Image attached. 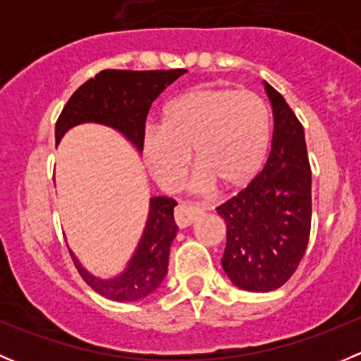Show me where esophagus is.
<instances>
[{
	"instance_id": "34e87169",
	"label": "esophagus",
	"mask_w": 361,
	"mask_h": 361,
	"mask_svg": "<svg viewBox=\"0 0 361 361\" xmlns=\"http://www.w3.org/2000/svg\"><path fill=\"white\" fill-rule=\"evenodd\" d=\"M199 214H201V209H199V207L192 206V204L180 202L176 206V209H174V221H176L178 227L185 228L190 224H194V220Z\"/></svg>"
}]
</instances>
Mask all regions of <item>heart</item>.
Masks as SVG:
<instances>
[{
  "label": "heart",
  "instance_id": "b5f03b06",
  "mask_svg": "<svg viewBox=\"0 0 361 361\" xmlns=\"http://www.w3.org/2000/svg\"><path fill=\"white\" fill-rule=\"evenodd\" d=\"M271 141V113L258 94L227 87H195L167 104L164 126L143 140L148 169L164 188L181 185L194 150V187L225 190L248 185L264 164Z\"/></svg>",
  "mask_w": 361,
  "mask_h": 361
}]
</instances>
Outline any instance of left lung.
Wrapping results in <instances>:
<instances>
[{"instance_id":"left-lung-1","label":"left lung","mask_w":361,"mask_h":361,"mask_svg":"<svg viewBox=\"0 0 361 361\" xmlns=\"http://www.w3.org/2000/svg\"><path fill=\"white\" fill-rule=\"evenodd\" d=\"M274 113L271 154L239 194L216 207L227 225L221 267L235 286L272 292L297 271L311 234V166L304 127L265 83Z\"/></svg>"}]
</instances>
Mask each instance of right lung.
Segmentation results:
<instances>
[{"label":"right lung","mask_w":361,"mask_h":361,"mask_svg":"<svg viewBox=\"0 0 361 361\" xmlns=\"http://www.w3.org/2000/svg\"><path fill=\"white\" fill-rule=\"evenodd\" d=\"M187 69H150L123 71L104 69L75 90L56 123V143L68 129L83 122H99L115 127L129 137L137 150H143L145 122L152 103L167 85ZM176 201L154 197L150 201L147 227L129 267L115 279H99L83 271L73 257L83 281L99 295L116 302H133L147 297L159 288L167 274L169 248L176 238L173 211Z\"/></svg>","instance_id":"obj_1"}]
</instances>
